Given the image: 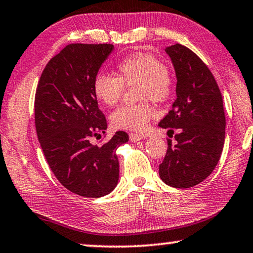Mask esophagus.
<instances>
[{
    "label": "esophagus",
    "instance_id": "34e87169",
    "mask_svg": "<svg viewBox=\"0 0 253 253\" xmlns=\"http://www.w3.org/2000/svg\"><path fill=\"white\" fill-rule=\"evenodd\" d=\"M129 138H130L131 141L137 142V141H139V140H141L142 135L138 134V133H130V134H129Z\"/></svg>",
    "mask_w": 253,
    "mask_h": 253
}]
</instances>
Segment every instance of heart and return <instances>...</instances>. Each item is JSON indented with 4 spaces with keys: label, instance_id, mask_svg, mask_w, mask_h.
I'll list each match as a JSON object with an SVG mask.
<instances>
[{
    "label": "heart",
    "instance_id": "heart-1",
    "mask_svg": "<svg viewBox=\"0 0 253 253\" xmlns=\"http://www.w3.org/2000/svg\"><path fill=\"white\" fill-rule=\"evenodd\" d=\"M116 75L98 73L92 82L94 97L106 106H114L122 96L124 85L134 86L135 97L141 99L133 105H122L111 114L116 129L142 131L157 112L147 99L164 101L170 97L173 76L170 68L147 52H132L116 64Z\"/></svg>",
    "mask_w": 253,
    "mask_h": 253
}]
</instances>
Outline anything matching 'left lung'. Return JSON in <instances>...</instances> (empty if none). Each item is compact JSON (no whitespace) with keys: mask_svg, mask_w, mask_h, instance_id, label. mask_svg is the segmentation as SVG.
Listing matches in <instances>:
<instances>
[{"mask_svg":"<svg viewBox=\"0 0 253 253\" xmlns=\"http://www.w3.org/2000/svg\"><path fill=\"white\" fill-rule=\"evenodd\" d=\"M177 75V99L159 126L174 134L159 173L167 185L193 187L211 174L220 159L226 118L222 96L214 76L197 54L177 43L168 46Z\"/></svg>","mask_w":253,"mask_h":253,"instance_id":"8db88e82","label":"left lung"}]
</instances>
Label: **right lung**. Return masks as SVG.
Here are the masks:
<instances>
[{
    "instance_id": "obj_1",
    "label": "right lung",
    "mask_w": 253,
    "mask_h": 253,
    "mask_svg": "<svg viewBox=\"0 0 253 253\" xmlns=\"http://www.w3.org/2000/svg\"><path fill=\"white\" fill-rule=\"evenodd\" d=\"M113 49L107 43L66 45L46 64L36 87L35 126L46 162L65 188L84 197H101L115 188V151L129 140L118 131L101 146L90 142L107 129L92 82Z\"/></svg>"
}]
</instances>
